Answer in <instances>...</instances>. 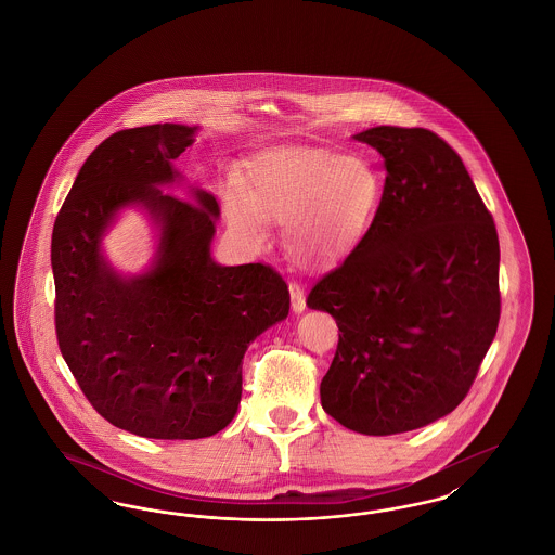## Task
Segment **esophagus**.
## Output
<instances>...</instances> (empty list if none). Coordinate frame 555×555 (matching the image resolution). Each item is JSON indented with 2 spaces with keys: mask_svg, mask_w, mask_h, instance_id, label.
<instances>
[{
  "mask_svg": "<svg viewBox=\"0 0 555 555\" xmlns=\"http://www.w3.org/2000/svg\"><path fill=\"white\" fill-rule=\"evenodd\" d=\"M291 308L295 314H301L306 310V295L297 283H289Z\"/></svg>",
  "mask_w": 555,
  "mask_h": 555,
  "instance_id": "34e87169",
  "label": "esophagus"
}]
</instances>
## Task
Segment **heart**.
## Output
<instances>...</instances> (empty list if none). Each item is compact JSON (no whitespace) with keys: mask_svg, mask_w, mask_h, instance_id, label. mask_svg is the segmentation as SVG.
Listing matches in <instances>:
<instances>
[{"mask_svg":"<svg viewBox=\"0 0 555 555\" xmlns=\"http://www.w3.org/2000/svg\"><path fill=\"white\" fill-rule=\"evenodd\" d=\"M227 202L229 224L254 243L264 238V220L285 222L291 260L324 268L345 258L374 220L380 179L366 159L324 147H281L256 159Z\"/></svg>","mask_w":555,"mask_h":555,"instance_id":"obj_1","label":"heart"}]
</instances>
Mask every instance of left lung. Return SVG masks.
Returning a JSON list of instances; mask_svg holds the SVG:
<instances>
[{
  "mask_svg": "<svg viewBox=\"0 0 555 555\" xmlns=\"http://www.w3.org/2000/svg\"><path fill=\"white\" fill-rule=\"evenodd\" d=\"M356 139L387 179L366 235L308 295L341 331L320 401L345 428L396 435L468 396L500 324V238L439 134L376 127Z\"/></svg>",
  "mask_w": 555,
  "mask_h": 555,
  "instance_id": "obj_1",
  "label": "left lung"
}]
</instances>
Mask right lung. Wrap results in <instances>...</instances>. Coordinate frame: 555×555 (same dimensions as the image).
Here are the masks:
<instances>
[{
  "label": "right lung",
  "mask_w": 555,
  "mask_h": 555,
  "mask_svg": "<svg viewBox=\"0 0 555 555\" xmlns=\"http://www.w3.org/2000/svg\"><path fill=\"white\" fill-rule=\"evenodd\" d=\"M195 127L114 132L85 159L52 235L55 335L80 391L107 423L147 439H202L233 421L247 345L289 314V287L266 264L220 266L210 243L220 214L164 191ZM160 229L150 273L116 275L101 235L127 205Z\"/></svg>",
  "instance_id": "obj_1"
}]
</instances>
